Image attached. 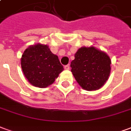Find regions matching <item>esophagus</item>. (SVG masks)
<instances>
[{
  "mask_svg": "<svg viewBox=\"0 0 131 131\" xmlns=\"http://www.w3.org/2000/svg\"><path fill=\"white\" fill-rule=\"evenodd\" d=\"M64 69H66V70H69V68H70V67H69V65H65L64 67Z\"/></svg>",
  "mask_w": 131,
  "mask_h": 131,
  "instance_id": "34e87169",
  "label": "esophagus"
}]
</instances>
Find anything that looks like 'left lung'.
Returning a JSON list of instances; mask_svg holds the SVG:
<instances>
[{"label":"left lung","mask_w":131,"mask_h":131,"mask_svg":"<svg viewBox=\"0 0 131 131\" xmlns=\"http://www.w3.org/2000/svg\"><path fill=\"white\" fill-rule=\"evenodd\" d=\"M111 60L105 52L94 47L81 48L71 62V72L78 83L86 91H96L109 78Z\"/></svg>","instance_id":"8db88e82"}]
</instances>
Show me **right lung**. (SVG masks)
Here are the masks:
<instances>
[{
	"instance_id": "right-lung-1",
	"label": "right lung",
	"mask_w": 131,
	"mask_h": 131,
	"mask_svg": "<svg viewBox=\"0 0 131 131\" xmlns=\"http://www.w3.org/2000/svg\"><path fill=\"white\" fill-rule=\"evenodd\" d=\"M21 66L29 82L38 88L52 84L64 69L58 57L52 53L48 46L39 43L24 50Z\"/></svg>"
}]
</instances>
